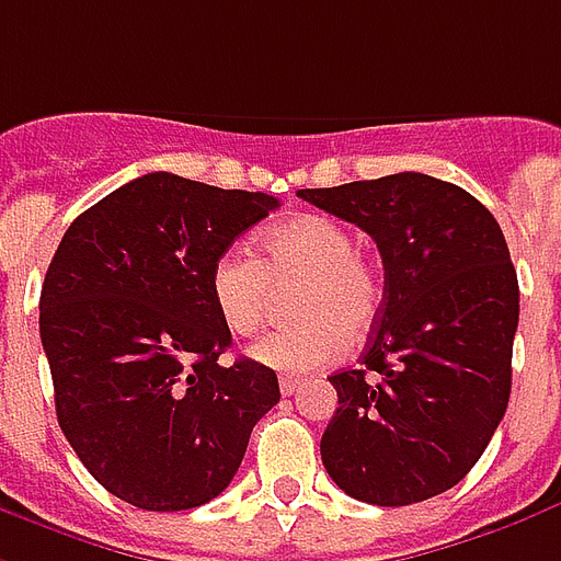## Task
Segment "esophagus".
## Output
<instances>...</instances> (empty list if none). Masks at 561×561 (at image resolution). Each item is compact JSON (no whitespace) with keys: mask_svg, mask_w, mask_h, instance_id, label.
I'll return each mask as SVG.
<instances>
[{"mask_svg":"<svg viewBox=\"0 0 561 561\" xmlns=\"http://www.w3.org/2000/svg\"><path fill=\"white\" fill-rule=\"evenodd\" d=\"M300 377H282L279 380V389H282V396H294L297 389H300Z\"/></svg>","mask_w":561,"mask_h":561,"instance_id":"esophagus-1","label":"esophagus"}]
</instances>
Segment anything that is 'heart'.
I'll return each instance as SVG.
<instances>
[{"label":"heart","mask_w":561,"mask_h":561,"mask_svg":"<svg viewBox=\"0 0 561 561\" xmlns=\"http://www.w3.org/2000/svg\"><path fill=\"white\" fill-rule=\"evenodd\" d=\"M297 285L282 327L252 347V359L276 371H312L333 363L344 344L375 327L383 282L380 270L356 249L351 228L323 214L288 219L261 238V259L226 249L210 267V300L228 333L249 339L264 330L276 291Z\"/></svg>","instance_id":"1"}]
</instances>
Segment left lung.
Masks as SVG:
<instances>
[{
	"label": "left lung",
	"instance_id": "left-lung-1",
	"mask_svg": "<svg viewBox=\"0 0 561 561\" xmlns=\"http://www.w3.org/2000/svg\"><path fill=\"white\" fill-rule=\"evenodd\" d=\"M297 196L363 228L383 259L363 365L330 377L339 408L321 437L323 467L371 505L449 491L512 396L520 288L500 222L467 190L422 172Z\"/></svg>",
	"mask_w": 561,
	"mask_h": 561
}]
</instances>
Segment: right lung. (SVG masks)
<instances>
[{
  "instance_id": "right-lung-1",
  "label": "right lung",
  "mask_w": 561,
  "mask_h": 561,
  "mask_svg": "<svg viewBox=\"0 0 561 561\" xmlns=\"http://www.w3.org/2000/svg\"><path fill=\"white\" fill-rule=\"evenodd\" d=\"M279 198L172 172L118 186L70 222L41 288V342L65 437L103 488L145 512L226 491L279 401L267 365H226L210 267Z\"/></svg>"
}]
</instances>
